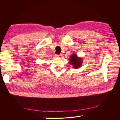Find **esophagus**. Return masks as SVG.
<instances>
[{
	"mask_svg": "<svg viewBox=\"0 0 120 120\" xmlns=\"http://www.w3.org/2000/svg\"><path fill=\"white\" fill-rule=\"evenodd\" d=\"M56 57H59V58H61L62 57V54H59V55H56Z\"/></svg>",
	"mask_w": 120,
	"mask_h": 120,
	"instance_id": "34e87169",
	"label": "esophagus"
}]
</instances>
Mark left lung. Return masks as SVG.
<instances>
[{"mask_svg": "<svg viewBox=\"0 0 120 120\" xmlns=\"http://www.w3.org/2000/svg\"><path fill=\"white\" fill-rule=\"evenodd\" d=\"M70 64L72 66V68L75 69H77L80 68L82 65V60L81 57L78 56L76 53H72L70 56L69 60Z\"/></svg>", "mask_w": 120, "mask_h": 120, "instance_id": "obj_1", "label": "left lung"}]
</instances>
